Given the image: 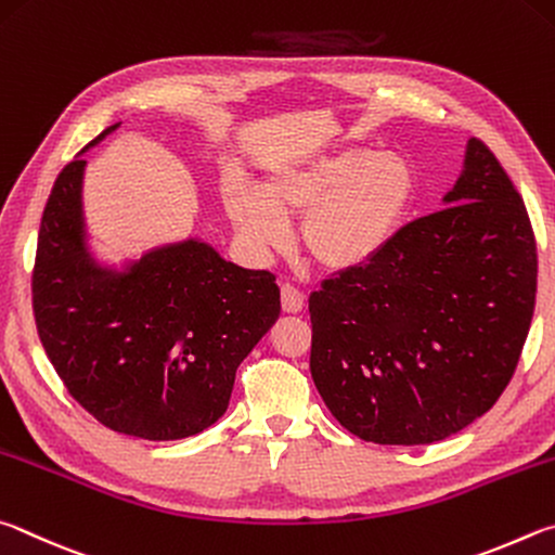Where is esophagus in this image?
Listing matches in <instances>:
<instances>
[{
	"mask_svg": "<svg viewBox=\"0 0 555 555\" xmlns=\"http://www.w3.org/2000/svg\"><path fill=\"white\" fill-rule=\"evenodd\" d=\"M280 295H283V309L287 314H297L302 312L305 307V293L299 287H295L293 283H283L280 287Z\"/></svg>",
	"mask_w": 555,
	"mask_h": 555,
	"instance_id": "obj_1",
	"label": "esophagus"
}]
</instances>
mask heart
I'll return each mask as SVG.
<instances>
[{"instance_id": "obj_1", "label": "heart", "mask_w": 555, "mask_h": 555, "mask_svg": "<svg viewBox=\"0 0 555 555\" xmlns=\"http://www.w3.org/2000/svg\"><path fill=\"white\" fill-rule=\"evenodd\" d=\"M412 172L395 155L338 151L305 168L272 175L262 192L233 180L223 204L256 250H275L289 236L287 219L302 218L299 241L322 268L348 270L373 260L410 207Z\"/></svg>"}]
</instances>
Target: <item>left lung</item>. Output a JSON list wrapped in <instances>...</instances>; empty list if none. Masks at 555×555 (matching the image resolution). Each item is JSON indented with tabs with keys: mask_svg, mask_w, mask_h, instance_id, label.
I'll list each match as a JSON object with an SVG mask.
<instances>
[{
	"mask_svg": "<svg viewBox=\"0 0 555 555\" xmlns=\"http://www.w3.org/2000/svg\"><path fill=\"white\" fill-rule=\"evenodd\" d=\"M446 204L309 297V371L358 439L420 446L500 400L537 305V238L509 175L480 139Z\"/></svg>",
	"mask_w": 555,
	"mask_h": 555,
	"instance_id": "left-lung-1",
	"label": "left lung"
}]
</instances>
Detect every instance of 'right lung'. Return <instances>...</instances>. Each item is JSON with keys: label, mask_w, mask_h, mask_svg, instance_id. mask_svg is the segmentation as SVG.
Returning <instances> with one entry per match:
<instances>
[{"label": "right lung", "mask_w": 555, "mask_h": 555, "mask_svg": "<svg viewBox=\"0 0 555 555\" xmlns=\"http://www.w3.org/2000/svg\"><path fill=\"white\" fill-rule=\"evenodd\" d=\"M82 168L75 158L57 175L38 229V338L96 422L149 441L188 439L227 412L241 361L278 322L275 275L197 241L149 253L129 275H102L82 253Z\"/></svg>", "instance_id": "add662e5"}]
</instances>
